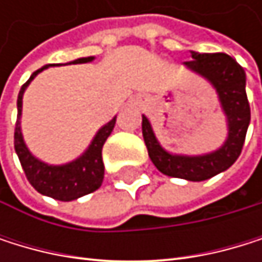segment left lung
<instances>
[{
    "mask_svg": "<svg viewBox=\"0 0 262 262\" xmlns=\"http://www.w3.org/2000/svg\"><path fill=\"white\" fill-rule=\"evenodd\" d=\"M184 66L190 72L203 77L215 89L222 112L226 118L228 135L225 143L207 154H173L162 147L146 116H143L141 128L149 159L160 173L200 182L223 173L241 156L250 124V105L245 93L247 77L237 61L225 53L192 52V61L184 62Z\"/></svg>",
    "mask_w": 262,
    "mask_h": 262,
    "instance_id": "8db88e82",
    "label": "left lung"
}]
</instances>
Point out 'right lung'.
<instances>
[{
  "mask_svg": "<svg viewBox=\"0 0 262 262\" xmlns=\"http://www.w3.org/2000/svg\"><path fill=\"white\" fill-rule=\"evenodd\" d=\"M94 61V56L78 58L75 61H70L67 64H84ZM50 64L40 67L39 70L29 77V80L21 86L18 99H17V124H15V134H14V146L15 152L20 159L23 171L31 182V185L37 190L39 193L55 198L59 201H74L81 198L88 193H93L102 185L103 181V160H102V147L110 134L113 132L116 118H113L108 124L99 128V132L93 138L91 144L88 146L84 152L77 157L75 160L64 163V165H50L37 159L31 150L28 149L23 134H21V106H23V94L26 88L31 83L42 70L48 69Z\"/></svg>",
  "mask_w": 262,
  "mask_h": 262,
  "instance_id": "add662e5",
  "label": "right lung"
}]
</instances>
